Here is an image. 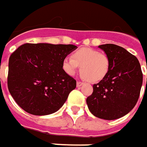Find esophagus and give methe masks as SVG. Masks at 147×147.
Listing matches in <instances>:
<instances>
[{"label": "esophagus", "instance_id": "esophagus-1", "mask_svg": "<svg viewBox=\"0 0 147 147\" xmlns=\"http://www.w3.org/2000/svg\"><path fill=\"white\" fill-rule=\"evenodd\" d=\"M82 84H83V82H77V87L78 88H79V87H81Z\"/></svg>", "mask_w": 147, "mask_h": 147}]
</instances>
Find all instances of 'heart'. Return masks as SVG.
<instances>
[{
    "label": "heart",
    "mask_w": 147,
    "mask_h": 147,
    "mask_svg": "<svg viewBox=\"0 0 147 147\" xmlns=\"http://www.w3.org/2000/svg\"><path fill=\"white\" fill-rule=\"evenodd\" d=\"M63 69L69 75H74L80 66L82 77L91 82L101 81L110 69V59L97 50L84 47L76 51L71 58L63 60Z\"/></svg>",
    "instance_id": "heart-1"
}]
</instances>
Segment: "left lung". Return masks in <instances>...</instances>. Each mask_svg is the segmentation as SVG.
<instances>
[{
    "label": "left lung",
    "mask_w": 147,
    "mask_h": 147,
    "mask_svg": "<svg viewBox=\"0 0 147 147\" xmlns=\"http://www.w3.org/2000/svg\"><path fill=\"white\" fill-rule=\"evenodd\" d=\"M110 59L107 75L93 85L87 98L90 112L105 120L126 115L136 105L142 85V72L138 59L127 50L115 44L98 47Z\"/></svg>",
    "instance_id": "8db88e82"
}]
</instances>
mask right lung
Here are the masks:
<instances>
[{
	"mask_svg": "<svg viewBox=\"0 0 147 147\" xmlns=\"http://www.w3.org/2000/svg\"><path fill=\"white\" fill-rule=\"evenodd\" d=\"M74 45L26 43L9 59L8 89L15 102L33 115L59 110L76 88V80L63 69Z\"/></svg>",
	"mask_w": 147,
	"mask_h": 147,
	"instance_id": "add662e5",
	"label": "right lung"
}]
</instances>
